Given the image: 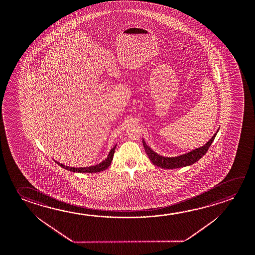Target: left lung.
Segmentation results:
<instances>
[{
  "label": "left lung",
  "instance_id": "1",
  "mask_svg": "<svg viewBox=\"0 0 255 255\" xmlns=\"http://www.w3.org/2000/svg\"><path fill=\"white\" fill-rule=\"evenodd\" d=\"M218 131H219V129L204 146L195 148L188 153L173 156V157H168V156H163V155L157 154L156 152H154L151 148L150 146H147L144 138H142V142H143V146H144L147 156L149 157L151 162L154 163V165L160 168H163V169H176V168L185 167V166L191 165L193 163L197 162L199 159L202 158L203 155H205V153L208 150L210 146L212 145L214 138L217 135Z\"/></svg>",
  "mask_w": 255,
  "mask_h": 255
}]
</instances>
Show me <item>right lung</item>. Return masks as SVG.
<instances>
[{
  "mask_svg": "<svg viewBox=\"0 0 255 255\" xmlns=\"http://www.w3.org/2000/svg\"><path fill=\"white\" fill-rule=\"evenodd\" d=\"M116 147L117 145L111 148V150L109 152L108 157L105 159L103 162L95 164V165H92V166H87V167H71V166H67L65 165L64 163H59L58 161L54 160L55 163H58L59 166L66 169L67 171H72V172H80V173H94V172H100V171H104L107 168H109V165L111 164V162L113 160L114 153L116 150Z\"/></svg>",
  "mask_w": 255,
  "mask_h": 255,
  "instance_id": "add662e5",
  "label": "right lung"
}]
</instances>
